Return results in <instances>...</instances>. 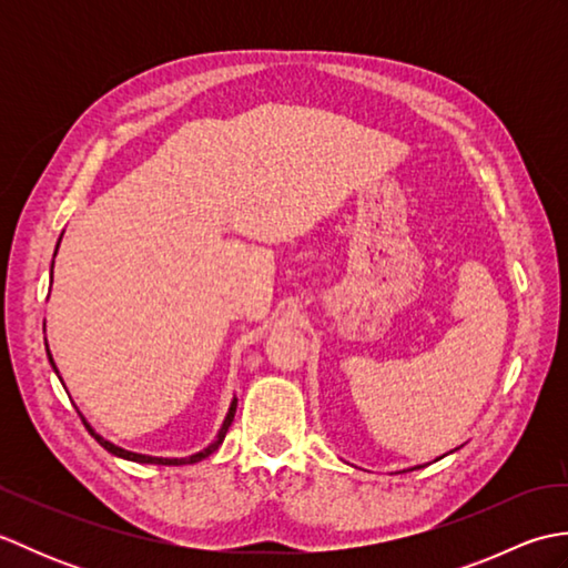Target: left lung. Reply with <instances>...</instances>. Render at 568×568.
I'll use <instances>...</instances> for the list:
<instances>
[{
  "label": "left lung",
  "instance_id": "1",
  "mask_svg": "<svg viewBox=\"0 0 568 568\" xmlns=\"http://www.w3.org/2000/svg\"><path fill=\"white\" fill-rule=\"evenodd\" d=\"M452 454V452H449ZM446 456V454H444ZM444 456H439V458H444ZM439 458H434V462H439ZM413 468H422V466H413ZM413 468H409V470H413Z\"/></svg>",
  "mask_w": 568,
  "mask_h": 568
}]
</instances>
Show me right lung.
I'll return each mask as SVG.
<instances>
[{"mask_svg":"<svg viewBox=\"0 0 568 568\" xmlns=\"http://www.w3.org/2000/svg\"><path fill=\"white\" fill-rule=\"evenodd\" d=\"M63 239V236H60ZM60 239H58V246H60ZM58 246H55V253H58ZM55 253H53V258H55ZM51 283H53V265H51ZM43 329H45V322H43ZM45 354H48V361H51V366H53V371L58 373V366H55V361H53V356H51V348H48V342H45ZM60 378V376H58ZM234 415H236V395L232 397V403H229V413H226V417H224V422H222V427H220V432H216V437L204 446V449H200V452H195V454H190V456H151V454H136V452H129V449H122V446H116V444H112L110 439H104L102 434H98L92 429V425L88 419H84L82 415V422H84V427H88V432L92 434L94 439H98L106 452L110 454H114V456H119V458H126V462H136V464H159V466H183V464H197V462H202V458H207L210 454H214L216 449H220V444L224 442V437H226V432H229V427H232V422H234Z\"/></svg>","mask_w":568,"mask_h":568,"instance_id":"right-lung-1","label":"right lung"}]
</instances>
